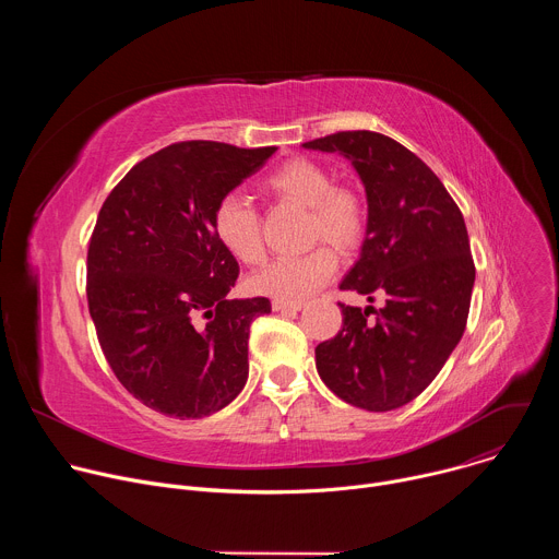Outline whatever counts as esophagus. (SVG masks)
Segmentation results:
<instances>
[{
    "label": "esophagus",
    "instance_id": "obj_1",
    "mask_svg": "<svg viewBox=\"0 0 559 559\" xmlns=\"http://www.w3.org/2000/svg\"><path fill=\"white\" fill-rule=\"evenodd\" d=\"M300 302H285V300H272L274 311H300Z\"/></svg>",
    "mask_w": 559,
    "mask_h": 559
}]
</instances>
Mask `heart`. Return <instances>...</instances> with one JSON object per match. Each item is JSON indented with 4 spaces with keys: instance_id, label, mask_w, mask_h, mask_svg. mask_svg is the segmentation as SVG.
<instances>
[{
    "instance_id": "1",
    "label": "heart",
    "mask_w": 559,
    "mask_h": 559,
    "mask_svg": "<svg viewBox=\"0 0 559 559\" xmlns=\"http://www.w3.org/2000/svg\"><path fill=\"white\" fill-rule=\"evenodd\" d=\"M261 190L285 203L305 207L309 214L307 234L311 241L325 238L338 250H354L365 236V207L360 197L343 186L311 158H289L261 181ZM214 234L218 243L241 263L257 265L265 248L261 221L254 207L238 194L223 197L214 207ZM336 254L316 248L302 257L276 259L250 278V289L285 302H300L336 272Z\"/></svg>"
}]
</instances>
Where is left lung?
Segmentation results:
<instances>
[{
  "mask_svg": "<svg viewBox=\"0 0 559 559\" xmlns=\"http://www.w3.org/2000/svg\"><path fill=\"white\" fill-rule=\"evenodd\" d=\"M336 152L356 170L367 197L360 257L341 281L373 302L343 309V330L316 347V369L341 401L391 412L412 403L457 347L475 267L462 212L442 181L397 141L349 130L302 143Z\"/></svg>",
  "mask_w": 559,
  "mask_h": 559,
  "instance_id": "1",
  "label": "left lung"
}]
</instances>
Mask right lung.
Segmentation results:
<instances>
[{
  "label": "right lung",
  "instance_id": "obj_1",
  "mask_svg": "<svg viewBox=\"0 0 559 559\" xmlns=\"http://www.w3.org/2000/svg\"><path fill=\"white\" fill-rule=\"evenodd\" d=\"M276 147L183 141L108 194L88 248V307L106 360L145 407L179 420L227 407L248 382V338L267 298H227L236 259L214 207ZM199 314L210 317L199 326Z\"/></svg>",
  "mask_w": 559,
  "mask_h": 559
}]
</instances>
